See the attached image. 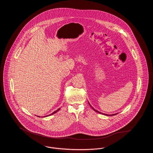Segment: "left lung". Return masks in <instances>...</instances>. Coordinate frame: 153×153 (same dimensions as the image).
Instances as JSON below:
<instances>
[{"label": "left lung", "mask_w": 153, "mask_h": 153, "mask_svg": "<svg viewBox=\"0 0 153 153\" xmlns=\"http://www.w3.org/2000/svg\"><path fill=\"white\" fill-rule=\"evenodd\" d=\"M89 105L91 106V107L92 108V109H94L95 111H96V112H98V113H99V114H104V115H107V116H112V115H117V114H112V115H108V114H102V112H99V111H97V110H96V109H95V108H94L92 106H91V105L89 103Z\"/></svg>", "instance_id": "1"}]
</instances>
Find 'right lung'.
<instances>
[{"mask_svg": "<svg viewBox=\"0 0 153 153\" xmlns=\"http://www.w3.org/2000/svg\"><path fill=\"white\" fill-rule=\"evenodd\" d=\"M59 109H60V108H58V109H57V110H56V111H54V112H53V113H51V114H50V115H46V116H45V117H48V116H51V115H53V114H55V113H56V112H58V111H59ZM38 117H39V116H38Z\"/></svg>", "mask_w": 153, "mask_h": 153, "instance_id": "obj_1", "label": "right lung"}]
</instances>
